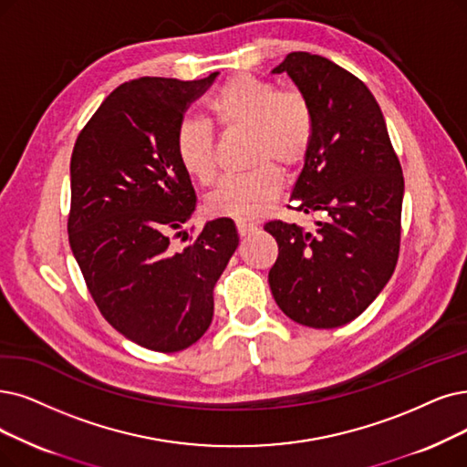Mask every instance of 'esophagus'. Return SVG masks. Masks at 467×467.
Instances as JSON below:
<instances>
[{"mask_svg":"<svg viewBox=\"0 0 467 467\" xmlns=\"http://www.w3.org/2000/svg\"><path fill=\"white\" fill-rule=\"evenodd\" d=\"M235 228H237L239 237H245V235H249L251 232L256 230V228L253 226V223H247V222H235Z\"/></svg>","mask_w":467,"mask_h":467,"instance_id":"esophagus-1","label":"esophagus"}]
</instances>
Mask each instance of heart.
<instances>
[{"label":"heart","instance_id":"heart-1","mask_svg":"<svg viewBox=\"0 0 467 467\" xmlns=\"http://www.w3.org/2000/svg\"><path fill=\"white\" fill-rule=\"evenodd\" d=\"M209 113L223 132H247L249 161L245 174L223 178L207 197V213L218 218L254 220L266 214L282 192V174L301 166L314 140V113L303 91L277 89L270 80L241 72L223 82L209 103ZM174 151L190 178L211 183L216 172L213 130L183 119L174 132Z\"/></svg>","mask_w":467,"mask_h":467}]
</instances>
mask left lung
Segmentation results:
<instances>
[{
	"label": "left lung",
	"instance_id": "left-lung-1",
	"mask_svg": "<svg viewBox=\"0 0 467 467\" xmlns=\"http://www.w3.org/2000/svg\"><path fill=\"white\" fill-rule=\"evenodd\" d=\"M287 72L310 101L314 140L293 195L316 230L268 222L279 254L268 274L277 306L316 329L352 322L397 266L404 178L381 109L362 80L322 55L293 51Z\"/></svg>",
	"mask_w": 467,
	"mask_h": 467
}]
</instances>
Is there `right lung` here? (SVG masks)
I'll return each mask as SVG.
<instances>
[{
    "mask_svg": "<svg viewBox=\"0 0 467 467\" xmlns=\"http://www.w3.org/2000/svg\"><path fill=\"white\" fill-rule=\"evenodd\" d=\"M216 74L120 84L72 149V254L103 318L149 350L178 352L202 337L213 322L214 285L239 245L234 220L216 218L183 249H172L173 232L197 201L174 132Z\"/></svg>",
    "mask_w": 467,
    "mask_h": 467,
    "instance_id": "right-lung-1",
    "label": "right lung"
}]
</instances>
